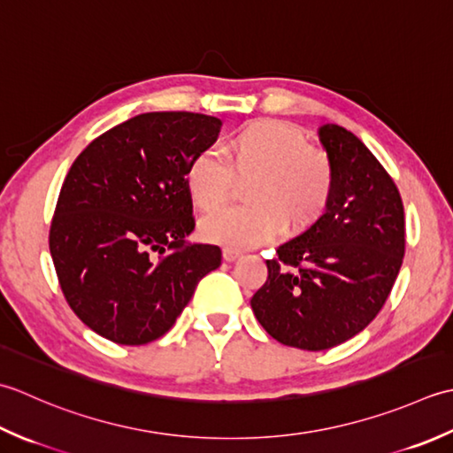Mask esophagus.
Here are the masks:
<instances>
[{
  "mask_svg": "<svg viewBox=\"0 0 453 453\" xmlns=\"http://www.w3.org/2000/svg\"><path fill=\"white\" fill-rule=\"evenodd\" d=\"M240 254H242V252L236 250V248H228V246L223 250V257L226 262H234L236 257H240Z\"/></svg>",
  "mask_w": 453,
  "mask_h": 453,
  "instance_id": "esophagus-1",
  "label": "esophagus"
}]
</instances>
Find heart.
<instances>
[{
	"label": "heart",
	"mask_w": 453,
	"mask_h": 453,
	"mask_svg": "<svg viewBox=\"0 0 453 453\" xmlns=\"http://www.w3.org/2000/svg\"><path fill=\"white\" fill-rule=\"evenodd\" d=\"M225 162L199 152L186 170L188 196L211 213L223 207L235 178L248 181V205L219 211L203 223V234L228 248H254L273 238L281 226L289 233L315 225L334 196L336 172L326 150L278 119H256L238 127L220 146Z\"/></svg>",
	"instance_id": "1"
}]
</instances>
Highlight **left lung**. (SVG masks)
I'll list each match as a JSON object with an SVG mask.
<instances>
[{
	"instance_id": "left-lung-1",
	"label": "left lung",
	"mask_w": 453,
	"mask_h": 453,
	"mask_svg": "<svg viewBox=\"0 0 453 453\" xmlns=\"http://www.w3.org/2000/svg\"><path fill=\"white\" fill-rule=\"evenodd\" d=\"M320 142L336 183L326 213L278 246L250 301L257 322L285 346L328 349L362 332L381 311L404 256L401 193L380 160L344 127Z\"/></svg>"
}]
</instances>
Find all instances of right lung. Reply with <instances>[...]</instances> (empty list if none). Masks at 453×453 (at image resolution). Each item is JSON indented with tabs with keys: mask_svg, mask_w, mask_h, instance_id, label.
I'll return each instance as SVG.
<instances>
[{
	"mask_svg": "<svg viewBox=\"0 0 453 453\" xmlns=\"http://www.w3.org/2000/svg\"><path fill=\"white\" fill-rule=\"evenodd\" d=\"M220 125L189 111L142 113L73 160L54 209L50 256L70 309L111 342L164 336L220 265L219 246L186 242L196 228L186 170Z\"/></svg>",
	"mask_w": 453,
	"mask_h": 453,
	"instance_id": "add662e5",
	"label": "right lung"
}]
</instances>
